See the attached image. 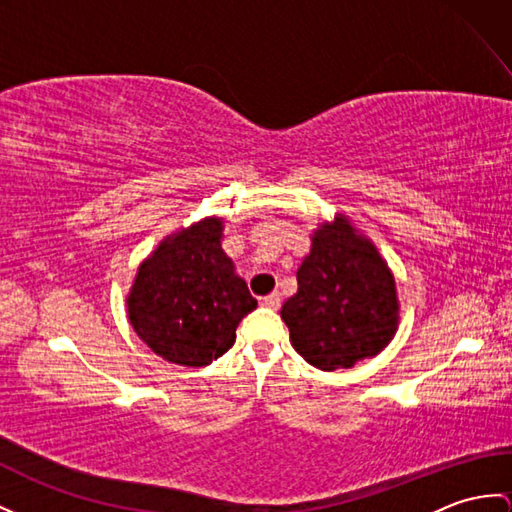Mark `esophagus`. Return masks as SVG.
I'll return each mask as SVG.
<instances>
[{
  "label": "esophagus",
  "instance_id": "obj_1",
  "mask_svg": "<svg viewBox=\"0 0 512 512\" xmlns=\"http://www.w3.org/2000/svg\"><path fill=\"white\" fill-rule=\"evenodd\" d=\"M260 302H263V306H267V308H271V310H278L282 299H280V295H278V293H269L267 297L260 299Z\"/></svg>",
  "mask_w": 512,
  "mask_h": 512
}]
</instances>
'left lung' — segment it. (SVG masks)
<instances>
[{"label": "left lung", "mask_w": 512, "mask_h": 512, "mask_svg": "<svg viewBox=\"0 0 512 512\" xmlns=\"http://www.w3.org/2000/svg\"><path fill=\"white\" fill-rule=\"evenodd\" d=\"M280 315L295 352L321 371L350 369L380 354L397 332L395 278L365 234L345 215L313 232L297 269V293Z\"/></svg>", "instance_id": "left-lung-1"}]
</instances>
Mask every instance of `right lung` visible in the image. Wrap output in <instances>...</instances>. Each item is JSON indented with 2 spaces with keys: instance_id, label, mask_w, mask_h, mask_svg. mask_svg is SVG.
<instances>
[{
  "instance_id": "add662e5",
  "label": "right lung",
  "mask_w": 512,
  "mask_h": 512,
  "mask_svg": "<svg viewBox=\"0 0 512 512\" xmlns=\"http://www.w3.org/2000/svg\"><path fill=\"white\" fill-rule=\"evenodd\" d=\"M223 219L208 217L160 241L128 295L141 341L169 363L206 367L234 345L236 326L258 306L221 249Z\"/></svg>"
}]
</instances>
